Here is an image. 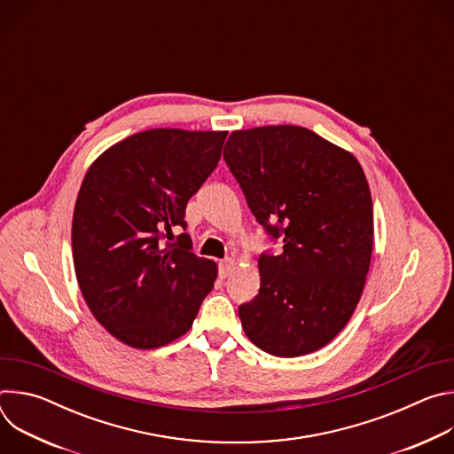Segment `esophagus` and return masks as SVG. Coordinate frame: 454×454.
<instances>
[{
    "label": "esophagus",
    "instance_id": "esophagus-1",
    "mask_svg": "<svg viewBox=\"0 0 454 454\" xmlns=\"http://www.w3.org/2000/svg\"><path fill=\"white\" fill-rule=\"evenodd\" d=\"M233 268H235V261L231 256H228V258H224V261H221V264H219V277L221 278H226L231 271H233Z\"/></svg>",
    "mask_w": 454,
    "mask_h": 454
}]
</instances>
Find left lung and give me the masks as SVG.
Wrapping results in <instances>:
<instances>
[{
  "label": "left lung",
  "mask_w": 454,
  "mask_h": 454,
  "mask_svg": "<svg viewBox=\"0 0 454 454\" xmlns=\"http://www.w3.org/2000/svg\"><path fill=\"white\" fill-rule=\"evenodd\" d=\"M224 161L280 254H261V289L239 307L249 341L278 357L331 343L354 314L373 249V207L359 161L298 125L233 131Z\"/></svg>",
  "instance_id": "8db88e82"
}]
</instances>
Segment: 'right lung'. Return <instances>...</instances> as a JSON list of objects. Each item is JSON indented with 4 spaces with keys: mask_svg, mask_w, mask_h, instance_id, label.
I'll list each match as a JSON object with an SVG mask.
<instances>
[{
    "mask_svg": "<svg viewBox=\"0 0 454 454\" xmlns=\"http://www.w3.org/2000/svg\"><path fill=\"white\" fill-rule=\"evenodd\" d=\"M228 131L151 129L102 153L81 184L74 266L82 296L118 341L158 348L181 338L217 278V264L193 254L184 210L221 160Z\"/></svg>",
    "mask_w": 454,
    "mask_h": 454,
    "instance_id": "add662e5",
    "label": "right lung"
}]
</instances>
